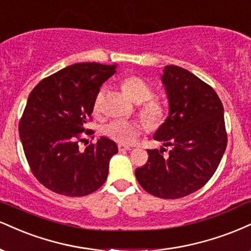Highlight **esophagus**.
I'll use <instances>...</instances> for the list:
<instances>
[{
	"instance_id": "1",
	"label": "esophagus",
	"mask_w": 251,
	"mask_h": 251,
	"mask_svg": "<svg viewBox=\"0 0 251 251\" xmlns=\"http://www.w3.org/2000/svg\"><path fill=\"white\" fill-rule=\"evenodd\" d=\"M128 150H131V148L123 146V144H119V151L122 152V151H128Z\"/></svg>"
}]
</instances>
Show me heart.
<instances>
[{
    "label": "heart",
    "mask_w": 251,
    "mask_h": 251,
    "mask_svg": "<svg viewBox=\"0 0 251 251\" xmlns=\"http://www.w3.org/2000/svg\"><path fill=\"white\" fill-rule=\"evenodd\" d=\"M122 88L134 102L143 103L149 101L144 104L142 111H141L144 119L148 120L149 122H158L163 119V105L157 101H149L154 95V91L148 84V82L138 76H128L122 81ZM103 94H104V89H101L95 97V101H94L95 113H99L101 109ZM102 131L105 136L111 138L115 142L121 144H132L136 142L138 136L142 132V126L135 121L113 120L103 126Z\"/></svg>",
    "instance_id": "obj_1"
}]
</instances>
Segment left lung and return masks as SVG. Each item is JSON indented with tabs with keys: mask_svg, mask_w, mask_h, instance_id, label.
I'll list each match as a JSON object with an SVG mask.
<instances>
[{
	"mask_svg": "<svg viewBox=\"0 0 251 251\" xmlns=\"http://www.w3.org/2000/svg\"><path fill=\"white\" fill-rule=\"evenodd\" d=\"M161 81L169 113L154 140L170 146L148 149V161L135 175L147 193L161 199H181L195 193L216 172L226 148L225 109L210 85L189 70L164 67Z\"/></svg>",
	"mask_w": 251,
	"mask_h": 251,
	"instance_id": "obj_1",
	"label": "left lung"
}]
</instances>
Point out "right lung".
Instances as JSON below:
<instances>
[{
  "label": "right lung",
  "mask_w": 251,
  "mask_h": 251,
  "mask_svg": "<svg viewBox=\"0 0 251 251\" xmlns=\"http://www.w3.org/2000/svg\"><path fill=\"white\" fill-rule=\"evenodd\" d=\"M117 64L82 62L42 79L28 97L19 131L32 174L44 187L64 196H85L107 179L109 162L119 148L101 136L83 151L82 132L94 110L100 87Z\"/></svg>",
  "instance_id": "1"
}]
</instances>
